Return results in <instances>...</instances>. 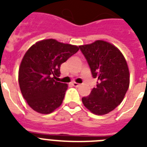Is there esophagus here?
<instances>
[{"instance_id":"34e87169","label":"esophagus","mask_w":147,"mask_h":147,"mask_svg":"<svg viewBox=\"0 0 147 147\" xmlns=\"http://www.w3.org/2000/svg\"><path fill=\"white\" fill-rule=\"evenodd\" d=\"M72 85H73V86H75V87H78V86H80V84H78V83L76 82H73L72 83Z\"/></svg>"}]
</instances>
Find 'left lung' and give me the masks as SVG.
Instances as JSON below:
<instances>
[{
  "mask_svg": "<svg viewBox=\"0 0 147 147\" xmlns=\"http://www.w3.org/2000/svg\"><path fill=\"white\" fill-rule=\"evenodd\" d=\"M96 87L82 98L86 108L97 115H104L115 109L123 100L130 85V73L123 54L114 45L103 40L80 46Z\"/></svg>",
  "mask_w": 147,
  "mask_h": 147,
  "instance_id": "left-lung-1",
  "label": "left lung"
}]
</instances>
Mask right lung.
Returning <instances> with one entry per match:
<instances>
[{
  "label": "right lung",
  "instance_id": "right-lung-1",
  "mask_svg": "<svg viewBox=\"0 0 147 147\" xmlns=\"http://www.w3.org/2000/svg\"><path fill=\"white\" fill-rule=\"evenodd\" d=\"M79 49L53 39L36 42L26 51L19 68L20 88L29 106L40 114H50L62 105L67 84L55 80L60 66Z\"/></svg>",
  "mask_w": 147,
  "mask_h": 147
}]
</instances>
